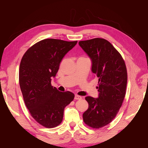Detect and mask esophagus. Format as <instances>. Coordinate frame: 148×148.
<instances>
[{
  "label": "esophagus",
  "mask_w": 148,
  "mask_h": 148,
  "mask_svg": "<svg viewBox=\"0 0 148 148\" xmlns=\"http://www.w3.org/2000/svg\"><path fill=\"white\" fill-rule=\"evenodd\" d=\"M82 99V97L80 96H78V95H75V99L76 100H80Z\"/></svg>",
  "instance_id": "obj_1"
}]
</instances>
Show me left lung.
Returning <instances> with one entry per match:
<instances>
[{
	"mask_svg": "<svg viewBox=\"0 0 148 148\" xmlns=\"http://www.w3.org/2000/svg\"><path fill=\"white\" fill-rule=\"evenodd\" d=\"M92 61V73L99 79V97L87 96L88 109L83 114L84 122L92 128H100L112 121L122 105L126 93L127 71L120 53L102 38L79 42Z\"/></svg>",
	"mask_w": 148,
	"mask_h": 148,
	"instance_id": "obj_1",
	"label": "left lung"
}]
</instances>
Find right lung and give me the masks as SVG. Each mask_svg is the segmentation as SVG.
<instances>
[{"mask_svg": "<svg viewBox=\"0 0 148 148\" xmlns=\"http://www.w3.org/2000/svg\"><path fill=\"white\" fill-rule=\"evenodd\" d=\"M77 43L46 39L29 47L22 57L19 83L25 105L32 117L42 126L51 128L60 125L65 107L74 99L70 91L60 92L51 84L60 63Z\"/></svg>", "mask_w": 148, "mask_h": 148, "instance_id": "obj_1", "label": "right lung"}]
</instances>
